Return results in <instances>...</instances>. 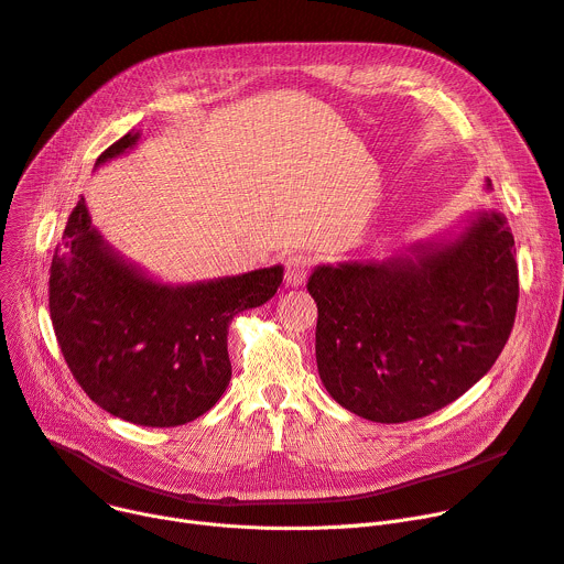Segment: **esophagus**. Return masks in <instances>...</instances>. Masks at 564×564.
<instances>
[{"label":"esophagus","instance_id":"34e87169","mask_svg":"<svg viewBox=\"0 0 564 564\" xmlns=\"http://www.w3.org/2000/svg\"><path fill=\"white\" fill-rule=\"evenodd\" d=\"M285 267V281L290 285H300L308 279L311 270H313V260L308 253H290L283 262Z\"/></svg>","mask_w":564,"mask_h":564}]
</instances>
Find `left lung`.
<instances>
[{
  "label": "left lung",
  "mask_w": 564,
  "mask_h": 564,
  "mask_svg": "<svg viewBox=\"0 0 564 564\" xmlns=\"http://www.w3.org/2000/svg\"><path fill=\"white\" fill-rule=\"evenodd\" d=\"M514 237L485 213L416 262L317 267L315 357L324 389L372 423L443 409L489 372L517 315Z\"/></svg>",
  "instance_id": "8db88e82"
}]
</instances>
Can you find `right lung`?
Listing matches in <instances>:
<instances>
[{
	"label": "right lung",
	"mask_w": 564,
	"mask_h": 564,
	"mask_svg": "<svg viewBox=\"0 0 564 564\" xmlns=\"http://www.w3.org/2000/svg\"><path fill=\"white\" fill-rule=\"evenodd\" d=\"M126 134L98 158L126 153ZM283 267L183 288L153 283L118 260L91 226L84 198L50 267V315L64 359L111 416L145 427L185 425L213 409L230 381L228 324L264 304Z\"/></svg>",
	"instance_id": "add662e5"
}]
</instances>
